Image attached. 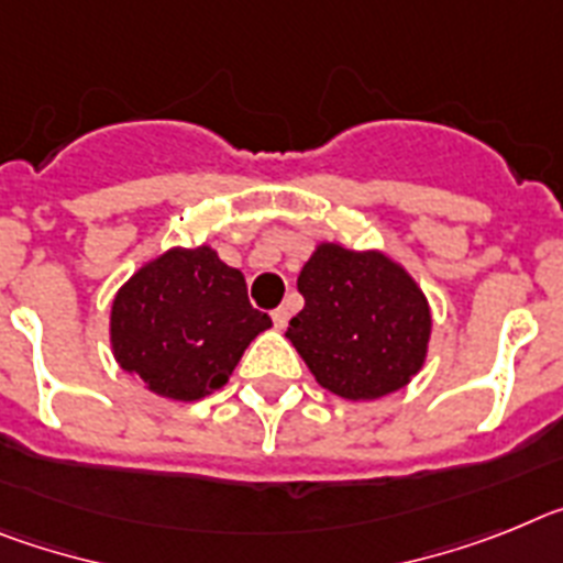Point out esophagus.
<instances>
[{"instance_id": "obj_1", "label": "esophagus", "mask_w": 563, "mask_h": 563, "mask_svg": "<svg viewBox=\"0 0 563 563\" xmlns=\"http://www.w3.org/2000/svg\"><path fill=\"white\" fill-rule=\"evenodd\" d=\"M288 317H291V311H288V306H280V309L272 311V322H275V329H286L288 325Z\"/></svg>"}]
</instances>
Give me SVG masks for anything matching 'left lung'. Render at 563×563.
<instances>
[{"label":"left lung","mask_w":563,"mask_h":563,"mask_svg":"<svg viewBox=\"0 0 563 563\" xmlns=\"http://www.w3.org/2000/svg\"><path fill=\"white\" fill-rule=\"evenodd\" d=\"M297 288L306 306L286 336L320 388L365 402L405 388L422 371L433 331L430 302L390 254L322 241Z\"/></svg>","instance_id":"8db88e82"}]
</instances>
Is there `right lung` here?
I'll list each match as a JSON object with an SVG mask.
<instances>
[{
  "label": "right lung",
  "mask_w": 563,
  "mask_h": 563,
  "mask_svg": "<svg viewBox=\"0 0 563 563\" xmlns=\"http://www.w3.org/2000/svg\"><path fill=\"white\" fill-rule=\"evenodd\" d=\"M266 329L272 320L252 309L246 277L209 243L150 257L110 306L115 363L175 402L223 388L249 342Z\"/></svg>",
  "instance_id": "obj_1"
}]
</instances>
